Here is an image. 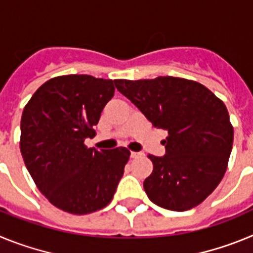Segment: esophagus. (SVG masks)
<instances>
[{"instance_id":"esophagus-1","label":"esophagus","mask_w":253,"mask_h":253,"mask_svg":"<svg viewBox=\"0 0 253 253\" xmlns=\"http://www.w3.org/2000/svg\"><path fill=\"white\" fill-rule=\"evenodd\" d=\"M130 156H131V158H138L142 156V153H139V152H131Z\"/></svg>"}]
</instances>
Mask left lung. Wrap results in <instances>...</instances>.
<instances>
[{
    "mask_svg": "<svg viewBox=\"0 0 253 253\" xmlns=\"http://www.w3.org/2000/svg\"><path fill=\"white\" fill-rule=\"evenodd\" d=\"M114 82L154 128L169 131L166 154H148L153 171L143 186L149 200L173 211L204 202L222 181L233 146L224 102L204 84L185 78Z\"/></svg>",
    "mask_w": 253,
    "mask_h": 253,
    "instance_id": "1",
    "label": "left lung"
}]
</instances>
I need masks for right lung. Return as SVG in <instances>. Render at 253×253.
I'll return each mask as SVG.
<instances>
[{"label": "right lung", "mask_w": 253, "mask_h": 253, "mask_svg": "<svg viewBox=\"0 0 253 253\" xmlns=\"http://www.w3.org/2000/svg\"><path fill=\"white\" fill-rule=\"evenodd\" d=\"M113 80L59 76L35 91L21 116L20 151L35 185L67 213L90 214L113 200L130 152L87 148L102 109L114 96Z\"/></svg>", "instance_id": "obj_1"}]
</instances>
